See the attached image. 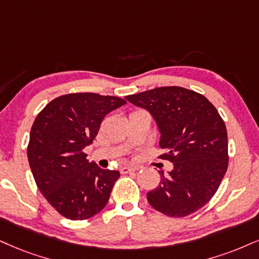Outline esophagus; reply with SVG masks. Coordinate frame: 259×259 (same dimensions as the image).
I'll return each instance as SVG.
<instances>
[{"label": "esophagus", "mask_w": 259, "mask_h": 259, "mask_svg": "<svg viewBox=\"0 0 259 259\" xmlns=\"http://www.w3.org/2000/svg\"><path fill=\"white\" fill-rule=\"evenodd\" d=\"M137 167L135 165H123V167L120 168V173L121 174H127V173H131V171H135L137 170Z\"/></svg>", "instance_id": "obj_1"}]
</instances>
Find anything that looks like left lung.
<instances>
[{
  "label": "left lung",
  "instance_id": "1",
  "mask_svg": "<svg viewBox=\"0 0 259 259\" xmlns=\"http://www.w3.org/2000/svg\"><path fill=\"white\" fill-rule=\"evenodd\" d=\"M126 100L145 108L161 133L158 158L174 164L169 175L148 193V202L170 218H185L209 202L228 168V137L225 121L211 102L180 86H162Z\"/></svg>",
  "mask_w": 259,
  "mask_h": 259
}]
</instances>
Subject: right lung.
Returning a JSON list of instances; mask_svg holds the SVG:
<instances>
[{"label": "right lung", "instance_id": "1", "mask_svg": "<svg viewBox=\"0 0 259 259\" xmlns=\"http://www.w3.org/2000/svg\"><path fill=\"white\" fill-rule=\"evenodd\" d=\"M126 103L122 98L92 92L60 96L32 124L27 158L38 190L60 215L86 220L107 205L117 170L102 169L86 159L108 113Z\"/></svg>", "mask_w": 259, "mask_h": 259}]
</instances>
